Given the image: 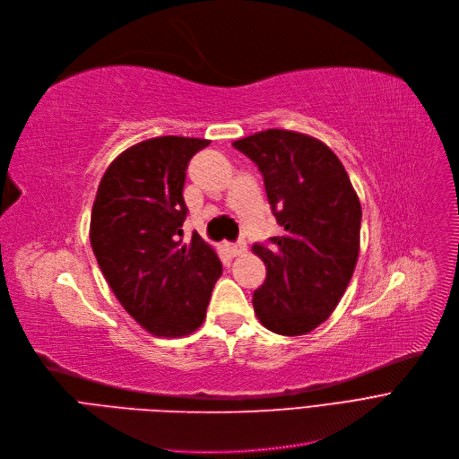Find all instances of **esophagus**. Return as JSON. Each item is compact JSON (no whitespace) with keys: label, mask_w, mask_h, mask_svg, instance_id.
I'll return each instance as SVG.
<instances>
[{"label":"esophagus","mask_w":459,"mask_h":459,"mask_svg":"<svg viewBox=\"0 0 459 459\" xmlns=\"http://www.w3.org/2000/svg\"><path fill=\"white\" fill-rule=\"evenodd\" d=\"M226 250H228V254H230L231 257H237V255L245 254L247 247H245V243H233V245H226Z\"/></svg>","instance_id":"34e87169"}]
</instances>
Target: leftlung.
Returning <instances> with one entry per match:
<instances>
[{
  "mask_svg": "<svg viewBox=\"0 0 459 459\" xmlns=\"http://www.w3.org/2000/svg\"><path fill=\"white\" fill-rule=\"evenodd\" d=\"M233 147L261 171L273 214L286 230L252 248L267 267L252 299L255 316L276 334H307L333 314L353 276L359 195L338 157L312 136L269 128Z\"/></svg>",
  "mask_w": 459,
  "mask_h": 459,
  "instance_id": "left-lung-1",
  "label": "left lung"
}]
</instances>
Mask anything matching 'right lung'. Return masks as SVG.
<instances>
[{"label":"right lung","mask_w":459,"mask_h":459,"mask_svg":"<svg viewBox=\"0 0 459 459\" xmlns=\"http://www.w3.org/2000/svg\"><path fill=\"white\" fill-rule=\"evenodd\" d=\"M209 140L160 136L123 151L100 179L90 238L123 308L155 336L194 333L222 264L198 233L183 241L190 159Z\"/></svg>","instance_id":"1"}]
</instances>
